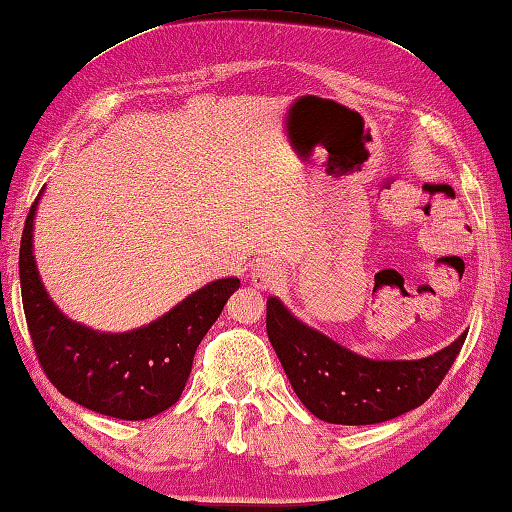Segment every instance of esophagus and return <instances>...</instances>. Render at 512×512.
<instances>
[{
  "label": "esophagus",
  "mask_w": 512,
  "mask_h": 512,
  "mask_svg": "<svg viewBox=\"0 0 512 512\" xmlns=\"http://www.w3.org/2000/svg\"><path fill=\"white\" fill-rule=\"evenodd\" d=\"M281 281H283V272L281 267L274 263H261L254 272H251V285H254L256 290H263V292L274 290Z\"/></svg>",
  "instance_id": "1"
}]
</instances>
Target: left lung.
<instances>
[{
	"instance_id": "1",
	"label": "left lung",
	"mask_w": 512,
	"mask_h": 512,
	"mask_svg": "<svg viewBox=\"0 0 512 512\" xmlns=\"http://www.w3.org/2000/svg\"><path fill=\"white\" fill-rule=\"evenodd\" d=\"M267 335L312 416L333 425H375L423 405L450 371L468 333L420 360H373L303 324L279 297H270Z\"/></svg>"
}]
</instances>
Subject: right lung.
<instances>
[{"instance_id": "1", "label": "right lung", "mask_w": 512, "mask_h": 512, "mask_svg": "<svg viewBox=\"0 0 512 512\" xmlns=\"http://www.w3.org/2000/svg\"><path fill=\"white\" fill-rule=\"evenodd\" d=\"M42 193L24 222L20 285L26 324L44 373L62 396L96 414L121 420L161 414L182 396L197 346L240 281L206 283L155 321L125 333L80 324L53 303L35 265L33 229Z\"/></svg>"}]
</instances>
